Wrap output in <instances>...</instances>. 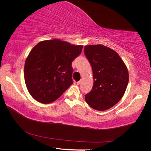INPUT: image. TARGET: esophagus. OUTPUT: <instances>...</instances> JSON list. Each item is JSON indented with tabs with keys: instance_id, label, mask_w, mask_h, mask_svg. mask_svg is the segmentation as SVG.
Wrapping results in <instances>:
<instances>
[{
	"instance_id": "obj_1",
	"label": "esophagus",
	"mask_w": 151,
	"mask_h": 151,
	"mask_svg": "<svg viewBox=\"0 0 151 151\" xmlns=\"http://www.w3.org/2000/svg\"><path fill=\"white\" fill-rule=\"evenodd\" d=\"M80 84H81V81H78V82H77V85H79Z\"/></svg>"
}]
</instances>
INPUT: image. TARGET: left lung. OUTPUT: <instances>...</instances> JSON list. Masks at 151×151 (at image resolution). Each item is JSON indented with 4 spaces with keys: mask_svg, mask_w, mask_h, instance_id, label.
<instances>
[{
    "mask_svg": "<svg viewBox=\"0 0 151 151\" xmlns=\"http://www.w3.org/2000/svg\"><path fill=\"white\" fill-rule=\"evenodd\" d=\"M84 53L92 67L94 79L85 100L96 110H106L125 93L129 79L127 67L115 50L103 45H86Z\"/></svg>",
    "mask_w": 151,
    "mask_h": 151,
    "instance_id": "1",
    "label": "left lung"
}]
</instances>
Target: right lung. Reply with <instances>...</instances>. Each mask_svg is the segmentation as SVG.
Returning <instances> with one entry per match:
<instances>
[{
  "label": "right lung",
  "instance_id": "add662e5",
  "mask_svg": "<svg viewBox=\"0 0 151 151\" xmlns=\"http://www.w3.org/2000/svg\"><path fill=\"white\" fill-rule=\"evenodd\" d=\"M83 45L59 39L42 41L35 45L24 64V80L29 94L43 104L53 102L73 84L72 62Z\"/></svg>",
  "mask_w": 151,
  "mask_h": 151
}]
</instances>
